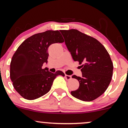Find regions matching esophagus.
<instances>
[{"label": "esophagus", "instance_id": "obj_1", "mask_svg": "<svg viewBox=\"0 0 128 128\" xmlns=\"http://www.w3.org/2000/svg\"><path fill=\"white\" fill-rule=\"evenodd\" d=\"M65 78H66V80H70L71 78H72V76H69V75H67V74H66V75H65Z\"/></svg>", "mask_w": 128, "mask_h": 128}]
</instances>
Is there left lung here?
<instances>
[{"label": "left lung", "mask_w": 128, "mask_h": 128, "mask_svg": "<svg viewBox=\"0 0 128 128\" xmlns=\"http://www.w3.org/2000/svg\"><path fill=\"white\" fill-rule=\"evenodd\" d=\"M60 32L74 61L82 64V77L72 76L78 81L80 86L71 94L83 101L96 99L106 91L112 80L114 66L109 53L96 39L78 30Z\"/></svg>", "instance_id": "8db88e82"}]
</instances>
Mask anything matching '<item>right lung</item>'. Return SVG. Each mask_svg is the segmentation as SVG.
Segmentation results:
<instances>
[{
	"mask_svg": "<svg viewBox=\"0 0 128 128\" xmlns=\"http://www.w3.org/2000/svg\"><path fill=\"white\" fill-rule=\"evenodd\" d=\"M64 41L58 30H50L29 37L18 48L11 60L10 77L21 96L28 100L40 98L50 91L56 76H65L61 71L52 73L42 68L48 62L50 45Z\"/></svg>",
	"mask_w": 128,
	"mask_h": 128,
	"instance_id": "obj_1",
	"label": "right lung"
}]
</instances>
